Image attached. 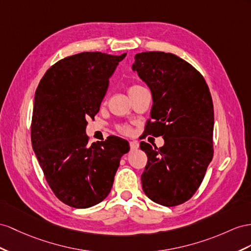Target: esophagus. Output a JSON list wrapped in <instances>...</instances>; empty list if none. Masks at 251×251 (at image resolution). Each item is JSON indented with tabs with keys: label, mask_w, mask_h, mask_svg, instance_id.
<instances>
[{
	"label": "esophagus",
	"mask_w": 251,
	"mask_h": 251,
	"mask_svg": "<svg viewBox=\"0 0 251 251\" xmlns=\"http://www.w3.org/2000/svg\"><path fill=\"white\" fill-rule=\"evenodd\" d=\"M129 145H130V150L131 151H136V150L139 149V143L137 142V141H130Z\"/></svg>",
	"instance_id": "1"
}]
</instances>
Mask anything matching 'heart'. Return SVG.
I'll return each mask as SVG.
<instances>
[{
  "label": "heart",
  "instance_id": "1",
  "mask_svg": "<svg viewBox=\"0 0 251 251\" xmlns=\"http://www.w3.org/2000/svg\"><path fill=\"white\" fill-rule=\"evenodd\" d=\"M141 89H143V87L141 86H138V85H133V86H130L129 88H128V94L129 95H132L134 93H137L138 91H140ZM122 132H125V133H129V128L128 127H122Z\"/></svg>",
  "mask_w": 251,
  "mask_h": 251
}]
</instances>
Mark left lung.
<instances>
[{
	"label": "left lung",
	"mask_w": 251,
	"mask_h": 251,
	"mask_svg": "<svg viewBox=\"0 0 251 251\" xmlns=\"http://www.w3.org/2000/svg\"><path fill=\"white\" fill-rule=\"evenodd\" d=\"M131 68L152 96L146 133L164 139L159 149L140 144L149 159L142 188L153 202L174 207L194 195L213 157L211 94L202 75L174 54L139 53Z\"/></svg>",
	"instance_id": "8db88e82"
}]
</instances>
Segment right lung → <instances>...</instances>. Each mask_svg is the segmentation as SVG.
I'll use <instances>...</instances> for the list:
<instances>
[{"instance_id": "1", "label": "right lung", "mask_w": 251, "mask_h": 251, "mask_svg": "<svg viewBox=\"0 0 251 251\" xmlns=\"http://www.w3.org/2000/svg\"><path fill=\"white\" fill-rule=\"evenodd\" d=\"M120 56L82 52L56 62L35 93L31 145L56 197L70 207L86 209L111 191L121 157L129 143L111 137L88 145L89 118L100 111L109 78Z\"/></svg>"}]
</instances>
